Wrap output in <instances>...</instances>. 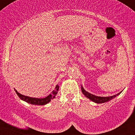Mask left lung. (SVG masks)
<instances>
[{"instance_id":"1","label":"left lung","mask_w":135,"mask_h":135,"mask_svg":"<svg viewBox=\"0 0 135 135\" xmlns=\"http://www.w3.org/2000/svg\"><path fill=\"white\" fill-rule=\"evenodd\" d=\"M81 91H82L83 94L85 95V97H86L87 98L89 99L90 100H91V101L94 102V103H97V104L104 103L108 101H109V100H111L112 99H113V98H115V97H116L117 96H118V95L122 91H120V92H119L118 94L114 95H112V96H108V97H99V96L95 95L90 94V93L88 92L87 91H86V90L84 89V88L83 87L82 85H81Z\"/></svg>"}]
</instances>
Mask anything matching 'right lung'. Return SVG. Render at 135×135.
<instances>
[{"label":"right lung","mask_w":135,"mask_h":135,"mask_svg":"<svg viewBox=\"0 0 135 135\" xmlns=\"http://www.w3.org/2000/svg\"><path fill=\"white\" fill-rule=\"evenodd\" d=\"M59 88H60V86H58V84H57L55 87V89L53 90L48 96L44 97V98H36V97H29V96H26L24 95H22L18 93L15 89V92L17 93V95L18 96L19 98L21 100L33 105H41L42 106V105H45L48 104L52 99H53L56 97L59 90Z\"/></svg>","instance_id":"right-lung-1"}]
</instances>
